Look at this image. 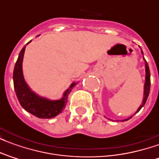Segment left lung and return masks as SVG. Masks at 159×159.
Listing matches in <instances>:
<instances>
[{
	"mask_svg": "<svg viewBox=\"0 0 159 159\" xmlns=\"http://www.w3.org/2000/svg\"><path fill=\"white\" fill-rule=\"evenodd\" d=\"M141 52L143 53L142 50H141ZM150 87H151V79H150V70H149V66H148V64L146 61V83H145V87H144V98L143 101H142V104L140 105V107H139V109L137 110V112L143 107V106L146 104V101H147V98H148V95H149V92H150ZM130 118V117H129ZM125 121V120H124Z\"/></svg>",
	"mask_w": 159,
	"mask_h": 159,
	"instance_id": "8db88e82",
	"label": "left lung"
}]
</instances>
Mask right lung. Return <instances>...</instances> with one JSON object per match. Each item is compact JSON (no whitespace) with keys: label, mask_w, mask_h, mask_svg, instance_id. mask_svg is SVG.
Masks as SVG:
<instances>
[{"label":"right lung","mask_w":159,"mask_h":159,"mask_svg":"<svg viewBox=\"0 0 159 159\" xmlns=\"http://www.w3.org/2000/svg\"><path fill=\"white\" fill-rule=\"evenodd\" d=\"M25 47V46L19 52L13 70V85L18 100L25 110L39 118H52L56 117L65 109L68 100V95L76 83H72L69 89L66 90L61 100H48L37 96L30 89L23 76L22 62Z\"/></svg>","instance_id":"1"}]
</instances>
